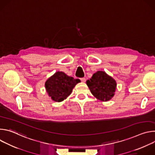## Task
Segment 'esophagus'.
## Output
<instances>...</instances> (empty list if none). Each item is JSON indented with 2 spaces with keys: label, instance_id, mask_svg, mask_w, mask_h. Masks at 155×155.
Here are the masks:
<instances>
[{
  "label": "esophagus",
  "instance_id": "34e87169",
  "mask_svg": "<svg viewBox=\"0 0 155 155\" xmlns=\"http://www.w3.org/2000/svg\"><path fill=\"white\" fill-rule=\"evenodd\" d=\"M80 80H81V81L82 82H83V83H84V82L86 81V78H80Z\"/></svg>",
  "mask_w": 155,
  "mask_h": 155
}]
</instances>
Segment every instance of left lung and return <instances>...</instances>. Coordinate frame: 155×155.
<instances>
[{
  "label": "left lung",
  "instance_id": "1",
  "mask_svg": "<svg viewBox=\"0 0 155 155\" xmlns=\"http://www.w3.org/2000/svg\"><path fill=\"white\" fill-rule=\"evenodd\" d=\"M92 94L101 101H108L115 95L116 81L104 71H97L86 81Z\"/></svg>",
  "mask_w": 155,
  "mask_h": 155
}]
</instances>
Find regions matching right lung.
I'll return each mask as SVG.
<instances>
[{"instance_id": "1", "label": "right lung", "mask_w": 155, "mask_h": 155, "mask_svg": "<svg viewBox=\"0 0 155 155\" xmlns=\"http://www.w3.org/2000/svg\"><path fill=\"white\" fill-rule=\"evenodd\" d=\"M80 81L79 79H74L62 72H57L46 81L45 86L51 99L59 102L67 98Z\"/></svg>"}]
</instances>
